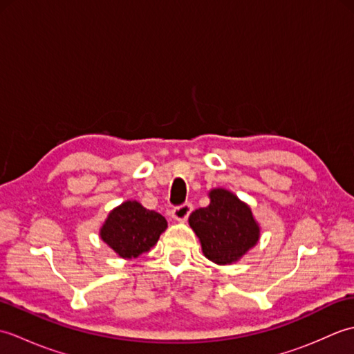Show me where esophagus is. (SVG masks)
Wrapping results in <instances>:
<instances>
[{"mask_svg": "<svg viewBox=\"0 0 354 354\" xmlns=\"http://www.w3.org/2000/svg\"><path fill=\"white\" fill-rule=\"evenodd\" d=\"M192 209H193V205L190 204V202H185V204H181V205H178V207L171 209V217L175 221L184 222V221L189 219Z\"/></svg>", "mask_w": 354, "mask_h": 354, "instance_id": "obj_1", "label": "esophagus"}]
</instances>
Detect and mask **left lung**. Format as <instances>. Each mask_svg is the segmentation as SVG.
Returning a JSON list of instances; mask_svg holds the SVG:
<instances>
[{"mask_svg":"<svg viewBox=\"0 0 354 354\" xmlns=\"http://www.w3.org/2000/svg\"><path fill=\"white\" fill-rule=\"evenodd\" d=\"M190 227L201 240L202 252L217 265H230L260 237L251 208L223 189L209 192V205L190 214Z\"/></svg>","mask_w":354,"mask_h":354,"instance_id":"left-lung-1","label":"left lung"}]
</instances>
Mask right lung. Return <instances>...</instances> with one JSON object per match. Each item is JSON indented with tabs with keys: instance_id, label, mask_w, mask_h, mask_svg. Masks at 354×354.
Returning <instances> with one entry per match:
<instances>
[{
	"instance_id": "right-lung-1",
	"label": "right lung",
	"mask_w": 354,
	"mask_h": 354,
	"mask_svg": "<svg viewBox=\"0 0 354 354\" xmlns=\"http://www.w3.org/2000/svg\"><path fill=\"white\" fill-rule=\"evenodd\" d=\"M165 228L167 221L164 216L145 208L137 201H127L109 213L100 237L120 257L135 259L149 251Z\"/></svg>"
}]
</instances>
